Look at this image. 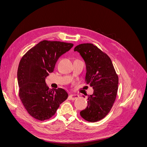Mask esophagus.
<instances>
[{"mask_svg": "<svg viewBox=\"0 0 147 147\" xmlns=\"http://www.w3.org/2000/svg\"><path fill=\"white\" fill-rule=\"evenodd\" d=\"M69 98L72 100H75L79 97V95L78 94H70L69 95Z\"/></svg>", "mask_w": 147, "mask_h": 147, "instance_id": "esophagus-1", "label": "esophagus"}]
</instances>
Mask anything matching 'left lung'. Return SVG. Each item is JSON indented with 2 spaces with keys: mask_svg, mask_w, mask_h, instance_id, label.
I'll list each match as a JSON object with an SVG mask.
<instances>
[{
  "mask_svg": "<svg viewBox=\"0 0 147 147\" xmlns=\"http://www.w3.org/2000/svg\"><path fill=\"white\" fill-rule=\"evenodd\" d=\"M74 51L85 62V81L94 90L88 96L87 107L80 114L86 121H98L109 113L116 99L118 77L108 55L93 44H80Z\"/></svg>",
  "mask_w": 147,
  "mask_h": 147,
  "instance_id": "obj_1",
  "label": "left lung"
}]
</instances>
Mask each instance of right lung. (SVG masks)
Returning <instances> with one entry per match:
<instances>
[{
  "label": "right lung",
  "mask_w": 147,
  "mask_h": 147,
  "mask_svg": "<svg viewBox=\"0 0 147 147\" xmlns=\"http://www.w3.org/2000/svg\"><path fill=\"white\" fill-rule=\"evenodd\" d=\"M73 46L70 43L43 40L21 58L17 73L19 96L31 117L40 121L50 119L67 99L63 89L50 90L45 78L53 72L59 57Z\"/></svg>",
  "instance_id": "right-lung-1"
}]
</instances>
